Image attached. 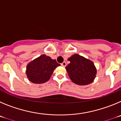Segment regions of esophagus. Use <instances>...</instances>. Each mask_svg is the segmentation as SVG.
I'll list each match as a JSON object with an SVG mask.
<instances>
[{
    "mask_svg": "<svg viewBox=\"0 0 121 121\" xmlns=\"http://www.w3.org/2000/svg\"><path fill=\"white\" fill-rule=\"evenodd\" d=\"M61 65H62V66H64V67H65V66L67 65V63H66V62L64 61V62H63L62 63Z\"/></svg>",
    "mask_w": 121,
    "mask_h": 121,
    "instance_id": "obj_1",
    "label": "esophagus"
}]
</instances>
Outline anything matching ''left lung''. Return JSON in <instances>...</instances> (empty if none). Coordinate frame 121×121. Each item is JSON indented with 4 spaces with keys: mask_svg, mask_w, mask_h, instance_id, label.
<instances>
[{
    "mask_svg": "<svg viewBox=\"0 0 121 121\" xmlns=\"http://www.w3.org/2000/svg\"><path fill=\"white\" fill-rule=\"evenodd\" d=\"M70 63L66 67L71 81L76 84L85 85L95 79L96 69L92 61L75 54L68 58Z\"/></svg>",
    "mask_w": 121,
    "mask_h": 121,
    "instance_id": "obj_1",
    "label": "left lung"
}]
</instances>
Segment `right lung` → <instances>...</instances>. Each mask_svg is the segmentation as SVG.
Segmentation results:
<instances>
[{"label": "right lung", "instance_id": "1", "mask_svg": "<svg viewBox=\"0 0 121 121\" xmlns=\"http://www.w3.org/2000/svg\"><path fill=\"white\" fill-rule=\"evenodd\" d=\"M59 65L56 60L43 54L28 64L26 74L33 83L42 84L48 81L54 69Z\"/></svg>", "mask_w": 121, "mask_h": 121}]
</instances>
